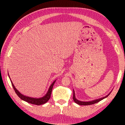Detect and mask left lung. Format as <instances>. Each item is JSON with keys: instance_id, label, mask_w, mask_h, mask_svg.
I'll list each match as a JSON object with an SVG mask.
<instances>
[{"instance_id": "8db88e82", "label": "left lung", "mask_w": 125, "mask_h": 125, "mask_svg": "<svg viewBox=\"0 0 125 125\" xmlns=\"http://www.w3.org/2000/svg\"><path fill=\"white\" fill-rule=\"evenodd\" d=\"M73 101L76 104H78L79 105H90L98 103L99 102H100V101H101L102 100L105 99V98L107 97L108 95H110V94H111V92H110L107 95H106V96L102 97L101 98H99V99L93 100H91V101H89V102H83V101H80V100H79L78 99H77L76 98V97H75V91H74V90H73Z\"/></svg>"}]
</instances>
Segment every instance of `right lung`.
I'll list each match as a JSON object with an SVG mask.
<instances>
[{
  "mask_svg": "<svg viewBox=\"0 0 125 125\" xmlns=\"http://www.w3.org/2000/svg\"><path fill=\"white\" fill-rule=\"evenodd\" d=\"M8 75H9V77L10 79V82H11V83H12L13 89H14L16 94H17L18 95V97H19L20 99H21L22 100L25 101V102H26L30 103V104H32L36 105H41L42 104H44L46 103L49 100L50 96H51V94H52L53 86H54L55 82L56 81V80H55L54 82H52V84L50 85V86H49V89H48V90L47 94H45L44 96H43L42 97H40V98H33V97L26 96V95H25L22 94H21V93L17 89L15 88V87L14 86V84H13V82H12L11 79H10V75H9V73H8Z\"/></svg>",
  "mask_w": 125,
  "mask_h": 125,
  "instance_id": "1",
  "label": "right lung"
}]
</instances>
